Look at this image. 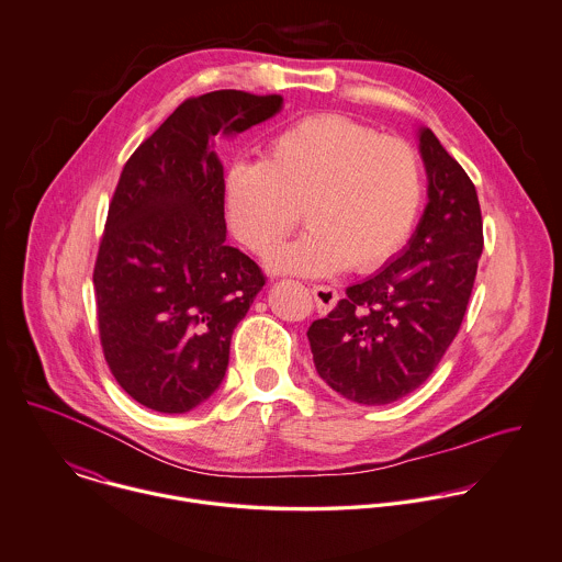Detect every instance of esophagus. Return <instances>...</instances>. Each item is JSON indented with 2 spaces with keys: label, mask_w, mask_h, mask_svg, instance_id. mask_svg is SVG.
<instances>
[{
  "label": "esophagus",
  "mask_w": 562,
  "mask_h": 562,
  "mask_svg": "<svg viewBox=\"0 0 562 562\" xmlns=\"http://www.w3.org/2000/svg\"><path fill=\"white\" fill-rule=\"evenodd\" d=\"M312 294H314V301H316V307L321 314L331 312L338 303V292L331 285H314Z\"/></svg>",
  "instance_id": "esophagus-1"
}]
</instances>
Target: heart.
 Here are the masks:
<instances>
[{"label": "heart", "instance_id": "1", "mask_svg": "<svg viewBox=\"0 0 562 562\" xmlns=\"http://www.w3.org/2000/svg\"><path fill=\"white\" fill-rule=\"evenodd\" d=\"M423 198L409 144L342 115L305 117L224 179V211L252 252H274L301 222L310 228L270 259L277 272L327 277L390 257L407 237Z\"/></svg>", "mask_w": 562, "mask_h": 562}]
</instances>
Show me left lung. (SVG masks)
I'll use <instances>...</instances> for the list:
<instances>
[{
    "mask_svg": "<svg viewBox=\"0 0 562 562\" xmlns=\"http://www.w3.org/2000/svg\"><path fill=\"white\" fill-rule=\"evenodd\" d=\"M416 137L427 175L416 231L307 331L318 374L362 405L392 403L434 373L462 325L484 248L475 186L429 128Z\"/></svg>",
    "mask_w": 562,
    "mask_h": 562,
    "instance_id": "left-lung-1",
    "label": "left lung"
}]
</instances>
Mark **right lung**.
Listing matches in <instances>:
<instances>
[{
    "mask_svg": "<svg viewBox=\"0 0 562 562\" xmlns=\"http://www.w3.org/2000/svg\"><path fill=\"white\" fill-rule=\"evenodd\" d=\"M281 109V95L233 89L191 98L122 170L93 270L100 340L115 381L155 412L186 414L220 387L231 336L266 283L226 244L213 139Z\"/></svg>",
    "mask_w": 562,
    "mask_h": 562,
    "instance_id": "add662e5",
    "label": "right lung"
}]
</instances>
